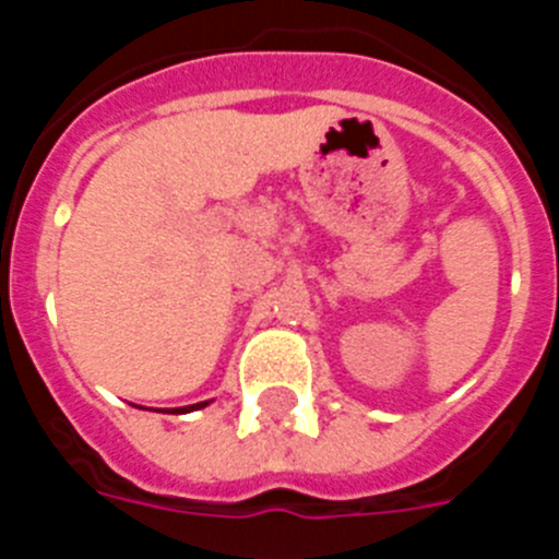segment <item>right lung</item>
I'll return each mask as SVG.
<instances>
[{
    "label": "right lung",
    "mask_w": 559,
    "mask_h": 559,
    "mask_svg": "<svg viewBox=\"0 0 559 559\" xmlns=\"http://www.w3.org/2000/svg\"><path fill=\"white\" fill-rule=\"evenodd\" d=\"M204 406H210V403H195V406H190V408H204ZM190 408H187V412H190Z\"/></svg>",
    "instance_id": "add662e5"
}]
</instances>
